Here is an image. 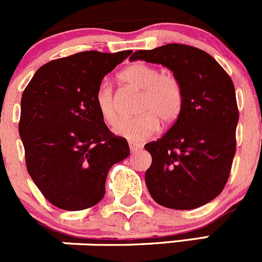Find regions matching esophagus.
Returning <instances> with one entry per match:
<instances>
[{"instance_id":"obj_1","label":"esophagus","mask_w":262,"mask_h":262,"mask_svg":"<svg viewBox=\"0 0 262 262\" xmlns=\"http://www.w3.org/2000/svg\"><path fill=\"white\" fill-rule=\"evenodd\" d=\"M141 149V146H140V145H136V144H130V150L132 152H135V151H137V150H140Z\"/></svg>"}]
</instances>
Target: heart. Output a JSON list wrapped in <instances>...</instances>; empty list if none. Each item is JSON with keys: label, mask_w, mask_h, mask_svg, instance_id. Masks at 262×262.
<instances>
[{"label": "heart", "mask_w": 262, "mask_h": 262, "mask_svg": "<svg viewBox=\"0 0 262 262\" xmlns=\"http://www.w3.org/2000/svg\"><path fill=\"white\" fill-rule=\"evenodd\" d=\"M122 82L140 90L135 117L121 121L116 134L131 142L150 139L159 127L172 126L180 118L185 104V93L177 76L145 62H134L118 74ZM94 104L108 126L118 121V108L113 86L102 81L94 93Z\"/></svg>", "instance_id": "obj_1"}]
</instances>
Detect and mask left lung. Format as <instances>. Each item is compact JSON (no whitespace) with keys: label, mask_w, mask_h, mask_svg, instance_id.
Listing matches in <instances>:
<instances>
[{"label":"left lung","mask_w":262,"mask_h":262,"mask_svg":"<svg viewBox=\"0 0 262 262\" xmlns=\"http://www.w3.org/2000/svg\"><path fill=\"white\" fill-rule=\"evenodd\" d=\"M130 59L168 67L185 93L180 118L145 145L151 155L147 190L165 208H200L222 192L232 169L239 118L232 79L210 54L186 44L136 51Z\"/></svg>","instance_id":"left-lung-1"}]
</instances>
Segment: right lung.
Masks as SVG:
<instances>
[{"instance_id": "1", "label": "right lung", "mask_w": 262, "mask_h": 262, "mask_svg": "<svg viewBox=\"0 0 262 262\" xmlns=\"http://www.w3.org/2000/svg\"><path fill=\"white\" fill-rule=\"evenodd\" d=\"M132 51H85L38 69L21 97L19 134L27 169L42 195L62 210L97 205L113 164L130 155L94 104L103 77Z\"/></svg>"}]
</instances>
